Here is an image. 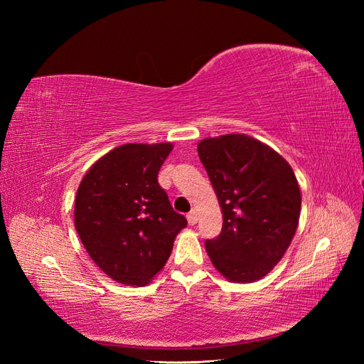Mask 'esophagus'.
<instances>
[{
	"instance_id": "obj_1",
	"label": "esophagus",
	"mask_w": 364,
	"mask_h": 364,
	"mask_svg": "<svg viewBox=\"0 0 364 364\" xmlns=\"http://www.w3.org/2000/svg\"><path fill=\"white\" fill-rule=\"evenodd\" d=\"M186 218H188V223H190L191 226L197 223V213L194 211V209H193V211H191L188 215H186Z\"/></svg>"
}]
</instances>
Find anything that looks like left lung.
Returning a JSON list of instances; mask_svg holds the SVG:
<instances>
[{"mask_svg":"<svg viewBox=\"0 0 364 364\" xmlns=\"http://www.w3.org/2000/svg\"><path fill=\"white\" fill-rule=\"evenodd\" d=\"M199 158L222 206V232L205 241L232 282L258 281L281 261L299 223L301 190L279 153L247 135L202 139Z\"/></svg>","mask_w":364,"mask_h":364,"instance_id":"obj_1","label":"left lung"}]
</instances>
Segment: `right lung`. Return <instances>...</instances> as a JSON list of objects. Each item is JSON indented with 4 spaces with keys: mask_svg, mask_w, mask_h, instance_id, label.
Wrapping results in <instances>:
<instances>
[{
    "mask_svg": "<svg viewBox=\"0 0 364 364\" xmlns=\"http://www.w3.org/2000/svg\"><path fill=\"white\" fill-rule=\"evenodd\" d=\"M171 150L170 142L119 146L87 170L77 190V234L97 266L119 284H149L186 226L158 182Z\"/></svg>",
    "mask_w": 364,
    "mask_h": 364,
    "instance_id": "1",
    "label": "right lung"
}]
</instances>
